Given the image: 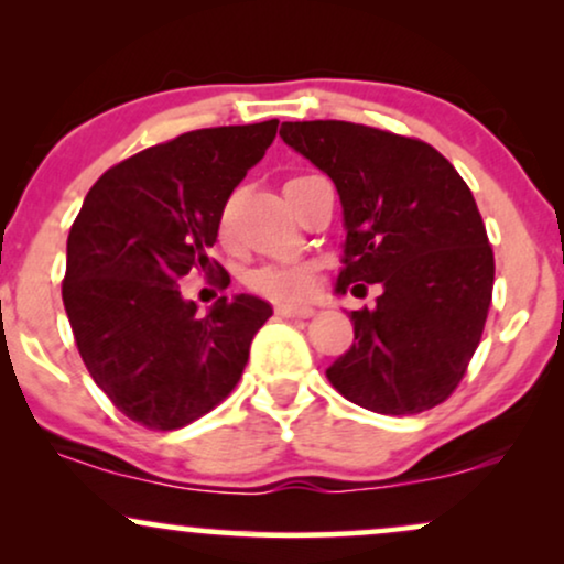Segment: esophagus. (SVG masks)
Returning a JSON list of instances; mask_svg holds the SVG:
<instances>
[{
  "instance_id": "obj_1",
  "label": "esophagus",
  "mask_w": 564,
  "mask_h": 564,
  "mask_svg": "<svg viewBox=\"0 0 564 564\" xmlns=\"http://www.w3.org/2000/svg\"><path fill=\"white\" fill-rule=\"evenodd\" d=\"M275 313L283 315V318H310L315 313L307 304H275Z\"/></svg>"
}]
</instances>
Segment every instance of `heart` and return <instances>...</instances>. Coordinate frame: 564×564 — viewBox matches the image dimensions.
<instances>
[{
    "mask_svg": "<svg viewBox=\"0 0 564 564\" xmlns=\"http://www.w3.org/2000/svg\"><path fill=\"white\" fill-rule=\"evenodd\" d=\"M246 281L251 289L264 296H273V300H302L313 289V270L304 262L262 264V268L251 270Z\"/></svg>",
    "mask_w": 564,
    "mask_h": 564,
    "instance_id": "obj_1",
    "label": "heart"
}]
</instances>
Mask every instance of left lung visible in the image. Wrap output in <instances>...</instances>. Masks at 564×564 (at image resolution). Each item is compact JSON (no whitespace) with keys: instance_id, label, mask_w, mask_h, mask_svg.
<instances>
[{"instance_id":"1","label":"left lung","mask_w":564,"mask_h":564,"mask_svg":"<svg viewBox=\"0 0 564 564\" xmlns=\"http://www.w3.org/2000/svg\"><path fill=\"white\" fill-rule=\"evenodd\" d=\"M281 138L332 177L345 223L336 291L379 283L355 341L326 368L349 403L413 416L456 390L480 345L494 249L462 174L435 148L349 121H283Z\"/></svg>"}]
</instances>
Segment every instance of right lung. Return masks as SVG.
I'll list each match as a JSON object with an SVG mask.
<instances>
[{
	"label": "right lung",
	"mask_w": 564,
	"mask_h": 564,
	"mask_svg": "<svg viewBox=\"0 0 564 564\" xmlns=\"http://www.w3.org/2000/svg\"><path fill=\"white\" fill-rule=\"evenodd\" d=\"M278 119L185 132L121 161L89 187L66 246L63 304L95 384L124 416L180 430L241 379L273 315L219 296L198 318L177 281L209 268L230 193L275 140ZM230 281V278H228Z\"/></svg>",
	"instance_id": "add662e5"
}]
</instances>
